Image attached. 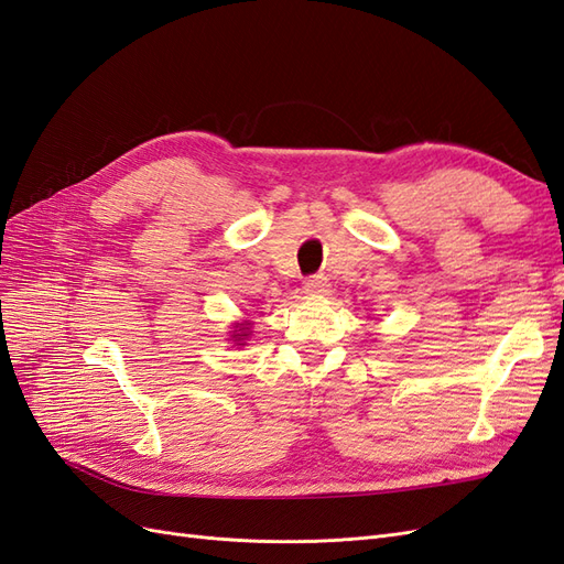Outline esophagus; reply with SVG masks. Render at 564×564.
<instances>
[{
	"label": "esophagus",
	"instance_id": "obj_1",
	"mask_svg": "<svg viewBox=\"0 0 564 564\" xmlns=\"http://www.w3.org/2000/svg\"><path fill=\"white\" fill-rule=\"evenodd\" d=\"M327 289H329V282H327V278H322V275H313V278H308L303 282V292L305 294H327Z\"/></svg>",
	"mask_w": 564,
	"mask_h": 564
}]
</instances>
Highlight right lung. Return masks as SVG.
Returning <instances> with one entry per match:
<instances>
[{
    "label": "right lung",
    "instance_id": "add662e5",
    "mask_svg": "<svg viewBox=\"0 0 564 564\" xmlns=\"http://www.w3.org/2000/svg\"><path fill=\"white\" fill-rule=\"evenodd\" d=\"M251 322L245 319V322H235V332H230V340H235L237 346H245V340L251 336Z\"/></svg>",
    "mask_w": 564,
    "mask_h": 564
}]
</instances>
